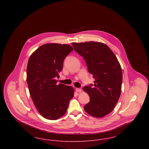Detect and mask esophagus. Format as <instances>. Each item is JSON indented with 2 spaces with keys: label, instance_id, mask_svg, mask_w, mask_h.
<instances>
[{
  "label": "esophagus",
  "instance_id": "34e87169",
  "mask_svg": "<svg viewBox=\"0 0 149 149\" xmlns=\"http://www.w3.org/2000/svg\"><path fill=\"white\" fill-rule=\"evenodd\" d=\"M81 91H82V90H81L80 88H76V91H77V92H81Z\"/></svg>",
  "mask_w": 149,
  "mask_h": 149
}]
</instances>
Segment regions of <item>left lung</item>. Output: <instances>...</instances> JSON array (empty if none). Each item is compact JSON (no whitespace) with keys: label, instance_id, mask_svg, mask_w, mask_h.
Returning <instances> with one entry per match:
<instances>
[{"label":"left lung","instance_id":"8db88e82","mask_svg":"<svg viewBox=\"0 0 149 149\" xmlns=\"http://www.w3.org/2000/svg\"><path fill=\"white\" fill-rule=\"evenodd\" d=\"M72 45L75 51L84 57L88 71L95 79L93 86L83 88L90 97V102L84 107V111L93 117H103L113 111L120 97V64L113 52L103 43L89 41Z\"/></svg>","mask_w":149,"mask_h":149}]
</instances>
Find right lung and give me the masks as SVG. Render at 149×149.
<instances>
[{"mask_svg":"<svg viewBox=\"0 0 149 149\" xmlns=\"http://www.w3.org/2000/svg\"><path fill=\"white\" fill-rule=\"evenodd\" d=\"M74 49L68 44L46 43L29 58L27 83L34 105L44 118L56 120L66 113L74 97L71 86L57 84L66 56Z\"/></svg>","mask_w":149,"mask_h":149,"instance_id":"right-lung-1","label":"right lung"}]
</instances>
